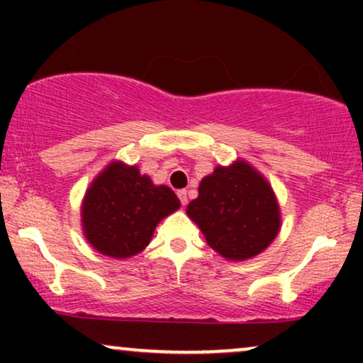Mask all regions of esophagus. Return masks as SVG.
Segmentation results:
<instances>
[{
	"label": "esophagus",
	"mask_w": 363,
	"mask_h": 363,
	"mask_svg": "<svg viewBox=\"0 0 363 363\" xmlns=\"http://www.w3.org/2000/svg\"><path fill=\"white\" fill-rule=\"evenodd\" d=\"M177 196H179V199H181V205H182V206L187 205V191H186V189L177 191Z\"/></svg>",
	"instance_id": "34e87169"
}]
</instances>
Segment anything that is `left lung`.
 <instances>
[{
	"instance_id": "1",
	"label": "left lung",
	"mask_w": 363,
	"mask_h": 363,
	"mask_svg": "<svg viewBox=\"0 0 363 363\" xmlns=\"http://www.w3.org/2000/svg\"><path fill=\"white\" fill-rule=\"evenodd\" d=\"M198 198L186 213L201 228L208 245L225 259L257 256L280 232V206L272 186L245 160L218 165L203 177Z\"/></svg>"
}]
</instances>
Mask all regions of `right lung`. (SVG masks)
Returning a JSON list of instances; mask_svg holds the SVG:
<instances>
[{
    "instance_id": "add662e5",
    "label": "right lung",
    "mask_w": 363,
    "mask_h": 363,
    "mask_svg": "<svg viewBox=\"0 0 363 363\" xmlns=\"http://www.w3.org/2000/svg\"><path fill=\"white\" fill-rule=\"evenodd\" d=\"M179 206L170 187L155 186L136 165L112 162L83 198V234L101 254L124 259L143 251L158 222Z\"/></svg>"
}]
</instances>
